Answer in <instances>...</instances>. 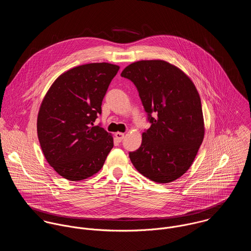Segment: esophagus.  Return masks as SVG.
I'll use <instances>...</instances> for the list:
<instances>
[{
    "label": "esophagus",
    "mask_w": 251,
    "mask_h": 251,
    "mask_svg": "<svg viewBox=\"0 0 251 251\" xmlns=\"http://www.w3.org/2000/svg\"><path fill=\"white\" fill-rule=\"evenodd\" d=\"M115 137H116V139H117L119 142H121V141L123 140V138L125 137V133H123V132H116V133H115Z\"/></svg>",
    "instance_id": "34e87169"
}]
</instances>
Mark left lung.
I'll return each instance as SVG.
<instances>
[{"mask_svg": "<svg viewBox=\"0 0 251 251\" xmlns=\"http://www.w3.org/2000/svg\"><path fill=\"white\" fill-rule=\"evenodd\" d=\"M121 76L137 88L151 123L140 148L129 152L133 166L158 183L179 179L191 166L205 134L201 100L193 82L162 60L132 63Z\"/></svg>", "mask_w": 251, "mask_h": 251, "instance_id": "left-lung-1", "label": "left lung"}]
</instances>
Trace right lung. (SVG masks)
Wrapping results in <instances>:
<instances>
[{
  "label": "right lung",
  "instance_id": "right-lung-1",
  "mask_svg": "<svg viewBox=\"0 0 251 251\" xmlns=\"http://www.w3.org/2000/svg\"><path fill=\"white\" fill-rule=\"evenodd\" d=\"M119 66L94 63L60 75L46 93L37 115V136L51 167L69 180L87 179L103 166L114 143L94 123Z\"/></svg>",
  "mask_w": 251,
  "mask_h": 251
}]
</instances>
